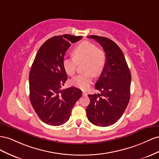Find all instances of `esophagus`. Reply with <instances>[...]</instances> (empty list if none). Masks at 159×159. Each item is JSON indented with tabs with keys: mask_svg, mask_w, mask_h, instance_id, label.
I'll list each match as a JSON object with an SVG mask.
<instances>
[{
	"mask_svg": "<svg viewBox=\"0 0 159 159\" xmlns=\"http://www.w3.org/2000/svg\"><path fill=\"white\" fill-rule=\"evenodd\" d=\"M87 94L85 92H83V96H86V95H87Z\"/></svg>",
	"mask_w": 159,
	"mask_h": 159,
	"instance_id": "34e87169",
	"label": "esophagus"
}]
</instances>
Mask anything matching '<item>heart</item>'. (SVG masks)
Instances as JSON below:
<instances>
[{
	"instance_id": "heart-1",
	"label": "heart",
	"mask_w": 159,
	"mask_h": 159,
	"mask_svg": "<svg viewBox=\"0 0 159 159\" xmlns=\"http://www.w3.org/2000/svg\"><path fill=\"white\" fill-rule=\"evenodd\" d=\"M73 58H65L63 68L67 75L75 74L78 64L84 62V74L77 75L71 80V84L82 90L87 89L93 81V76H98L106 66L107 57L105 52L98 49L96 44L84 41L76 46L72 50Z\"/></svg>"
}]
</instances>
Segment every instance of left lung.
I'll return each mask as SVG.
<instances>
[{"label": "left lung", "instance_id": "8db88e82", "mask_svg": "<svg viewBox=\"0 0 159 159\" xmlns=\"http://www.w3.org/2000/svg\"><path fill=\"white\" fill-rule=\"evenodd\" d=\"M101 45L107 62L95 89L101 94H88L87 108L89 120L99 126L112 125L120 119L130 100L131 75L124 54L112 40L97 35L89 36Z\"/></svg>", "mask_w": 159, "mask_h": 159}]
</instances>
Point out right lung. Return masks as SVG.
Listing matches in <instances>:
<instances>
[{"label":"right lung","instance_id":"right-lung-1","mask_svg":"<svg viewBox=\"0 0 159 159\" xmlns=\"http://www.w3.org/2000/svg\"><path fill=\"white\" fill-rule=\"evenodd\" d=\"M83 37L63 34L48 39L36 54L29 74L30 101L40 119L52 126L69 119L72 107L82 96L75 87L61 89L67 79L63 60L71 43Z\"/></svg>","mask_w":159,"mask_h":159}]
</instances>
